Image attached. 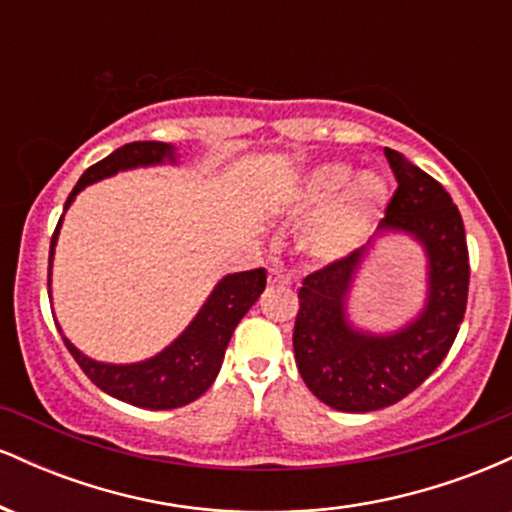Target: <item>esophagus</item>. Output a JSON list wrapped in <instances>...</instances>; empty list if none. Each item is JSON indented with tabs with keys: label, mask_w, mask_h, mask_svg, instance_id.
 Instances as JSON below:
<instances>
[{
	"label": "esophagus",
	"mask_w": 512,
	"mask_h": 512,
	"mask_svg": "<svg viewBox=\"0 0 512 512\" xmlns=\"http://www.w3.org/2000/svg\"><path fill=\"white\" fill-rule=\"evenodd\" d=\"M269 284H272V286H289L291 276L281 272V269H272V272H269Z\"/></svg>",
	"instance_id": "obj_1"
}]
</instances>
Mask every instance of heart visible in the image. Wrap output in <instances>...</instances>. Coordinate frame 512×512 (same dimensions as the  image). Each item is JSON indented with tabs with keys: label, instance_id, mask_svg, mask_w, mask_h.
<instances>
[{
	"label": "heart",
	"instance_id": "1",
	"mask_svg": "<svg viewBox=\"0 0 512 512\" xmlns=\"http://www.w3.org/2000/svg\"><path fill=\"white\" fill-rule=\"evenodd\" d=\"M385 199L387 185L378 173L354 175L346 163L313 168L291 197L293 214H313L301 233L303 250L320 262L351 255L378 223Z\"/></svg>",
	"mask_w": 512,
	"mask_h": 512
}]
</instances>
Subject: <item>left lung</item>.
<instances>
[{"label": "left lung", "instance_id": "1", "mask_svg": "<svg viewBox=\"0 0 512 512\" xmlns=\"http://www.w3.org/2000/svg\"><path fill=\"white\" fill-rule=\"evenodd\" d=\"M397 178L380 233H407L428 257V298L421 315L395 334L358 332L346 320V296L370 248L325 264L298 291L293 354L308 390L337 411H375L414 392L448 356L469 291V252L460 209L445 187L399 151L385 149Z\"/></svg>", "mask_w": 512, "mask_h": 512}]
</instances>
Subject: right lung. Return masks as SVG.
<instances>
[{
  "label": "right lung",
  "mask_w": 512,
  "mask_h": 512,
  "mask_svg": "<svg viewBox=\"0 0 512 512\" xmlns=\"http://www.w3.org/2000/svg\"><path fill=\"white\" fill-rule=\"evenodd\" d=\"M175 161L173 146L163 142H132L115 149L96 166H91L74 185L67 204L91 182L115 175L117 170L154 166V163ZM62 219L57 223L50 240V267L55 255L57 233H60ZM267 286V272L264 269H250V272L228 274L216 284L207 303L202 305L195 320L187 325V330L175 339L168 349L154 358H146L142 363H129V366H113V363H98L93 358L81 354L76 346L62 334L69 354L79 363L81 370L91 378V383L108 392L110 397L134 404L142 409H178L195 402L209 390L211 383L219 375L223 354L231 342L233 330L243 315L252 308V303L260 298ZM48 291H50V269H48ZM60 330V327H57Z\"/></svg>",
  "instance_id": "obj_1"
}]
</instances>
